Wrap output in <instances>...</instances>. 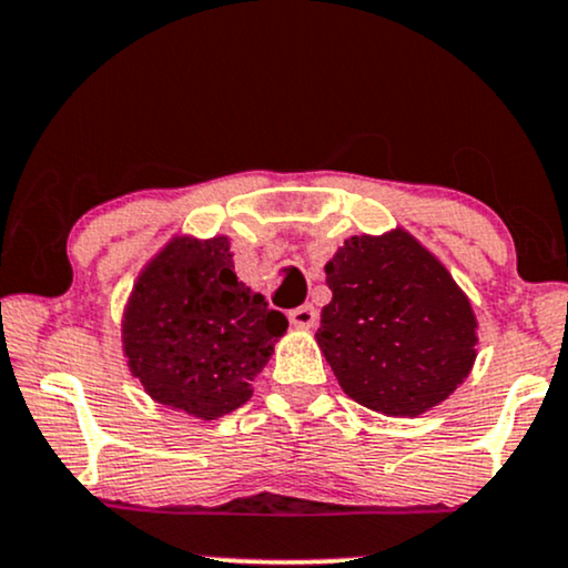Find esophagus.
Returning a JSON list of instances; mask_svg holds the SVG:
<instances>
[{
	"mask_svg": "<svg viewBox=\"0 0 568 568\" xmlns=\"http://www.w3.org/2000/svg\"><path fill=\"white\" fill-rule=\"evenodd\" d=\"M291 325L298 327V329H312L314 322H317V308H314L312 304H301L296 308H291L288 314Z\"/></svg>",
	"mask_w": 568,
	"mask_h": 568,
	"instance_id": "34e87169",
	"label": "esophagus"
}]
</instances>
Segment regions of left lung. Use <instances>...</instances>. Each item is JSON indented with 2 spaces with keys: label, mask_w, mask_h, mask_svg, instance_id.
<instances>
[{
  "label": "left lung",
  "mask_w": 568,
  "mask_h": 568,
  "mask_svg": "<svg viewBox=\"0 0 568 568\" xmlns=\"http://www.w3.org/2000/svg\"><path fill=\"white\" fill-rule=\"evenodd\" d=\"M317 346L343 393L385 416H419L469 377L477 314L448 267L406 227L351 235L325 264Z\"/></svg>",
  "instance_id": "obj_1"
}]
</instances>
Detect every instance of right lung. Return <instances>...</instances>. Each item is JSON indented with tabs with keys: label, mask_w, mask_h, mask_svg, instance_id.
I'll use <instances>...</instances> for the list:
<instances>
[{
	"label": "right lung",
	"mask_w": 568,
	"mask_h": 568,
	"mask_svg": "<svg viewBox=\"0 0 568 568\" xmlns=\"http://www.w3.org/2000/svg\"><path fill=\"white\" fill-rule=\"evenodd\" d=\"M285 329V314L235 275L227 235L181 233L135 277L120 343L149 398L206 422L254 396Z\"/></svg>",
	"instance_id": "1"
}]
</instances>
